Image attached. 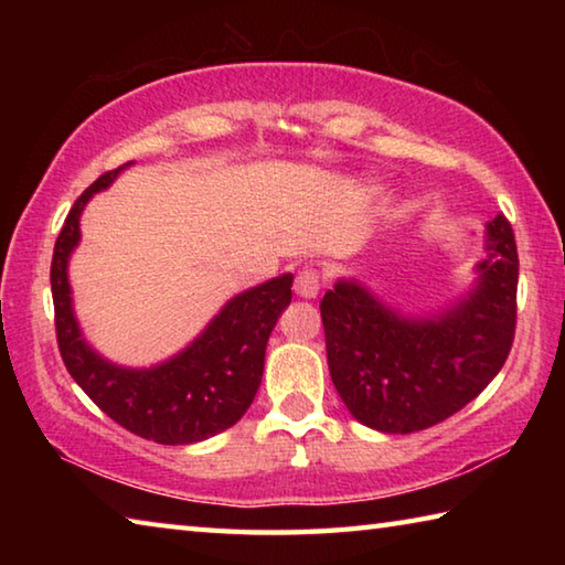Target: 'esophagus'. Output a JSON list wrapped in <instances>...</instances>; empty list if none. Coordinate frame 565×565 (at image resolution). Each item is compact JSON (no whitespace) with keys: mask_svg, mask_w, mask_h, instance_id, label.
<instances>
[{"mask_svg":"<svg viewBox=\"0 0 565 565\" xmlns=\"http://www.w3.org/2000/svg\"><path fill=\"white\" fill-rule=\"evenodd\" d=\"M321 289V276L317 269H301L296 274V281H294V291L296 296H303V299H317Z\"/></svg>","mask_w":565,"mask_h":565,"instance_id":"1","label":"esophagus"}]
</instances>
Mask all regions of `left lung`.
<instances>
[{
    "label": "left lung",
    "mask_w": 565,
    "mask_h": 565,
    "mask_svg": "<svg viewBox=\"0 0 565 565\" xmlns=\"http://www.w3.org/2000/svg\"><path fill=\"white\" fill-rule=\"evenodd\" d=\"M473 291L428 319L404 317L356 279L321 299L331 381L351 416L381 434L441 424L491 384L515 333L519 254L505 216L486 226Z\"/></svg>",
    "instance_id": "1"
}]
</instances>
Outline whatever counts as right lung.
<instances>
[{
    "instance_id": "add662e5",
    "label": "right lung",
    "mask_w": 565,
    "mask_h": 565,
    "mask_svg": "<svg viewBox=\"0 0 565 565\" xmlns=\"http://www.w3.org/2000/svg\"><path fill=\"white\" fill-rule=\"evenodd\" d=\"M129 164L94 181L56 236L50 274L56 343L72 379L119 426L154 444H196L226 431L252 406L264 374L266 341L291 301L294 276H276L234 296L184 351L159 366L124 369L102 359L76 323L66 266L79 244L84 206Z\"/></svg>"
}]
</instances>
